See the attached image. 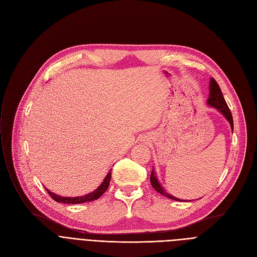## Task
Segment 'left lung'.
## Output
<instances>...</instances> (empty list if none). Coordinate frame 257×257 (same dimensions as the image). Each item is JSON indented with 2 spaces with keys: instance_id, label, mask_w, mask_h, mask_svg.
<instances>
[{
  "instance_id": "1",
  "label": "left lung",
  "mask_w": 257,
  "mask_h": 257,
  "mask_svg": "<svg viewBox=\"0 0 257 257\" xmlns=\"http://www.w3.org/2000/svg\"><path fill=\"white\" fill-rule=\"evenodd\" d=\"M207 104L211 107L217 108V109L229 121V124H230V126H231V130L233 131V118H232L231 111H230V109H229V107H228V105H227V103H226V101L223 97V93H222V90H221L219 84L217 83V81H215L213 78H211L210 81H209V97L207 99ZM150 180H151L152 186L154 187V190L157 191L159 194H161L167 198H170L172 200H175V201H182V200H180L176 197L170 195L169 193H167L165 191V188L161 186V184L157 180V177H156L154 171H152V173H151Z\"/></svg>"
}]
</instances>
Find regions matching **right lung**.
<instances>
[{"label": "right lung", "instance_id": "right-lung-1", "mask_svg": "<svg viewBox=\"0 0 257 257\" xmlns=\"http://www.w3.org/2000/svg\"><path fill=\"white\" fill-rule=\"evenodd\" d=\"M110 178H111V170L108 172L105 179L103 180V182L100 184V186L97 188L96 191H93L92 193H89L85 196H81V197H61V196H58L56 194L50 192L48 188H46V191L48 192V194L51 196V198L53 200H55L56 202H60V203H65V204L85 203V202L93 201V200H97L98 198H100L106 192L108 186H109Z\"/></svg>", "mask_w": 257, "mask_h": 257}]
</instances>
